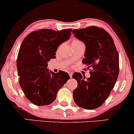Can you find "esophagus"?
I'll list each match as a JSON object with an SVG mask.
<instances>
[{
  "label": "esophagus",
  "instance_id": "1",
  "mask_svg": "<svg viewBox=\"0 0 134 134\" xmlns=\"http://www.w3.org/2000/svg\"><path fill=\"white\" fill-rule=\"evenodd\" d=\"M68 74H69V77H70L71 78L72 77V72H71V71H69L68 72Z\"/></svg>",
  "mask_w": 134,
  "mask_h": 134
}]
</instances>
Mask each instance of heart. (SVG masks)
I'll return each instance as SVG.
<instances>
[{
  "label": "heart",
  "mask_w": 134,
  "mask_h": 134,
  "mask_svg": "<svg viewBox=\"0 0 134 134\" xmlns=\"http://www.w3.org/2000/svg\"><path fill=\"white\" fill-rule=\"evenodd\" d=\"M80 42H81V41H80V40H79L77 39H74V40H73V41L72 42V44L78 43H80Z\"/></svg>",
  "instance_id": "b5f03b06"
}]
</instances>
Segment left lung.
Returning <instances> with one entry per match:
<instances>
[{"label": "left lung", "instance_id": "obj_1", "mask_svg": "<svg viewBox=\"0 0 134 134\" xmlns=\"http://www.w3.org/2000/svg\"><path fill=\"white\" fill-rule=\"evenodd\" d=\"M72 34L85 44L82 63L88 66L90 77L86 78L74 72L77 82L73 99L79 107L87 110L98 108L104 104L114 87L119 74V55L113 38L104 29L90 26L74 29Z\"/></svg>", "mask_w": 134, "mask_h": 134}]
</instances>
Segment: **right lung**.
<instances>
[{
	"label": "right lung",
	"mask_w": 134,
	"mask_h": 134,
	"mask_svg": "<svg viewBox=\"0 0 134 134\" xmlns=\"http://www.w3.org/2000/svg\"><path fill=\"white\" fill-rule=\"evenodd\" d=\"M71 31L40 29L27 35L22 42L16 62L19 85L25 97L35 105L52 103L58 90L70 78L62 71L49 72L47 67L48 62L55 58L58 46L70 37Z\"/></svg>",
	"instance_id": "obj_1"
}]
</instances>
